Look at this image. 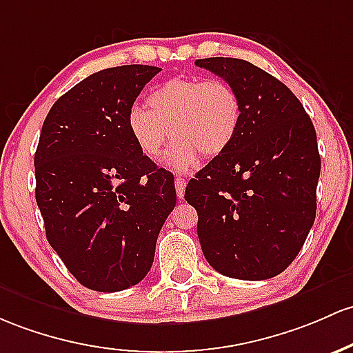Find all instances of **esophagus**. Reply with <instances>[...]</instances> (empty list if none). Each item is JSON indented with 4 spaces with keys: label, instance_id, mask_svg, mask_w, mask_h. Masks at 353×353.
Returning a JSON list of instances; mask_svg holds the SVG:
<instances>
[{
    "label": "esophagus",
    "instance_id": "obj_1",
    "mask_svg": "<svg viewBox=\"0 0 353 353\" xmlns=\"http://www.w3.org/2000/svg\"><path fill=\"white\" fill-rule=\"evenodd\" d=\"M184 191H185V179L184 177H176V194L177 197H184Z\"/></svg>",
    "mask_w": 353,
    "mask_h": 353
}]
</instances>
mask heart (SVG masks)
Instances as JSON below:
<instances>
[{
	"label": "heart",
	"instance_id": "1",
	"mask_svg": "<svg viewBox=\"0 0 353 353\" xmlns=\"http://www.w3.org/2000/svg\"><path fill=\"white\" fill-rule=\"evenodd\" d=\"M147 105L129 108L127 130L141 154L149 159L161 156L170 134L174 144L168 164L176 170L192 168L199 154L214 157L226 150L238 134L243 115L236 88L219 79L168 80L150 92Z\"/></svg>",
	"mask_w": 353,
	"mask_h": 353
}]
</instances>
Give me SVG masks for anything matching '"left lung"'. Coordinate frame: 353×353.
I'll use <instances>...</instances> for the list:
<instances>
[{
	"mask_svg": "<svg viewBox=\"0 0 353 353\" xmlns=\"http://www.w3.org/2000/svg\"><path fill=\"white\" fill-rule=\"evenodd\" d=\"M196 65L233 85L243 107L234 141L185 188L201 248L224 276L268 280L296 258L315 221V127L295 94L250 61L214 57Z\"/></svg>",
	"mask_w": 353,
	"mask_h": 353,
	"instance_id": "left-lung-1",
	"label": "left lung"
}]
</instances>
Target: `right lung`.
Listing matches in <instances>:
<instances>
[{"label":"right lung","mask_w":353,"mask_h":353,"mask_svg":"<svg viewBox=\"0 0 353 353\" xmlns=\"http://www.w3.org/2000/svg\"><path fill=\"white\" fill-rule=\"evenodd\" d=\"M161 72L123 65L87 77L53 103L34 152L37 204L50 246L87 288L144 280L176 206L169 170L141 154L127 112Z\"/></svg>","instance_id":"right-lung-1"}]
</instances>
